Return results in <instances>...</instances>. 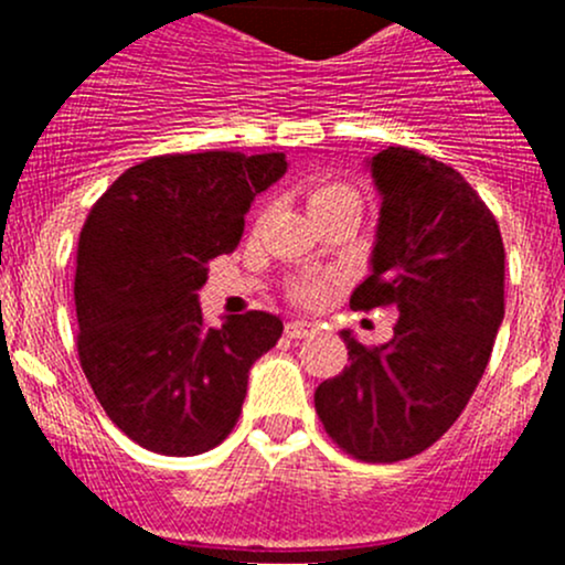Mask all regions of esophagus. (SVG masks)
<instances>
[{"label": "esophagus", "mask_w": 565, "mask_h": 565, "mask_svg": "<svg viewBox=\"0 0 565 565\" xmlns=\"http://www.w3.org/2000/svg\"><path fill=\"white\" fill-rule=\"evenodd\" d=\"M284 333H287L289 339H306V335L317 333V324L315 322H306V319H292V322H287Z\"/></svg>", "instance_id": "obj_1"}]
</instances>
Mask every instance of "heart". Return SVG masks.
Listing matches in <instances>:
<instances>
[{"label":"heart","instance_id":"1","mask_svg":"<svg viewBox=\"0 0 565 565\" xmlns=\"http://www.w3.org/2000/svg\"><path fill=\"white\" fill-rule=\"evenodd\" d=\"M306 204L315 215L328 207H339V204H361V193L347 182H315V185L306 188ZM322 292L324 287L319 281H298L292 287V298L300 303H317Z\"/></svg>","mask_w":565,"mask_h":565}]
</instances>
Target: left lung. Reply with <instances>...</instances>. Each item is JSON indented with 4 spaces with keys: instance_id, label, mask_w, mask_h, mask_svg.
Returning a JSON list of instances; mask_svg holds the SVG:
<instances>
[{
    "instance_id": "8db88e82",
    "label": "left lung",
    "mask_w": 565,
    "mask_h": 565,
    "mask_svg": "<svg viewBox=\"0 0 565 565\" xmlns=\"http://www.w3.org/2000/svg\"><path fill=\"white\" fill-rule=\"evenodd\" d=\"M380 204L372 273L350 306L398 311L393 339L363 347L341 330L350 366L324 380V431L361 461H398L440 440L470 402L503 322L500 226L457 169L407 147L369 161Z\"/></svg>"
}]
</instances>
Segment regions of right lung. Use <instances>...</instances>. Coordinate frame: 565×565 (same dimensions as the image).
Segmentation results:
<instances>
[{
	"label": "right lung",
	"mask_w": 565,
	"mask_h": 565,
	"mask_svg": "<svg viewBox=\"0 0 565 565\" xmlns=\"http://www.w3.org/2000/svg\"><path fill=\"white\" fill-rule=\"evenodd\" d=\"M284 172V152L158 156L119 174L84 221L78 361L108 418L147 451L196 457L226 440L250 366L281 339L267 311L207 328L199 289Z\"/></svg>",
	"instance_id": "obj_1"
}]
</instances>
